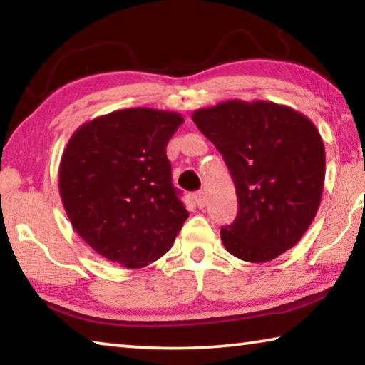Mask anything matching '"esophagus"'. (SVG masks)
Returning <instances> with one entry per match:
<instances>
[{
  "label": "esophagus",
  "mask_w": 365,
  "mask_h": 365,
  "mask_svg": "<svg viewBox=\"0 0 365 365\" xmlns=\"http://www.w3.org/2000/svg\"><path fill=\"white\" fill-rule=\"evenodd\" d=\"M195 201H196L197 207H205L206 206V196H205V193H202V191H197V193L195 195Z\"/></svg>",
  "instance_id": "1"
}]
</instances>
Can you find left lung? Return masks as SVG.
<instances>
[{
	"instance_id": "left-lung-1",
	"label": "left lung",
	"mask_w": 365,
	"mask_h": 365,
	"mask_svg": "<svg viewBox=\"0 0 365 365\" xmlns=\"http://www.w3.org/2000/svg\"><path fill=\"white\" fill-rule=\"evenodd\" d=\"M191 119L222 154L237 188V219L220 230L225 250L267 262L293 248L324 191L325 148L312 120L264 100H228L196 109Z\"/></svg>"
}]
</instances>
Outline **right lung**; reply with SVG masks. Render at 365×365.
Masks as SVG:
<instances>
[{
    "mask_svg": "<svg viewBox=\"0 0 365 365\" xmlns=\"http://www.w3.org/2000/svg\"><path fill=\"white\" fill-rule=\"evenodd\" d=\"M183 123L172 110L128 108L80 125L59 164V195L86 245L108 261L141 269L175 242L188 211L172 187L165 154Z\"/></svg>",
    "mask_w": 365,
    "mask_h": 365,
    "instance_id": "1",
    "label": "right lung"
}]
</instances>
